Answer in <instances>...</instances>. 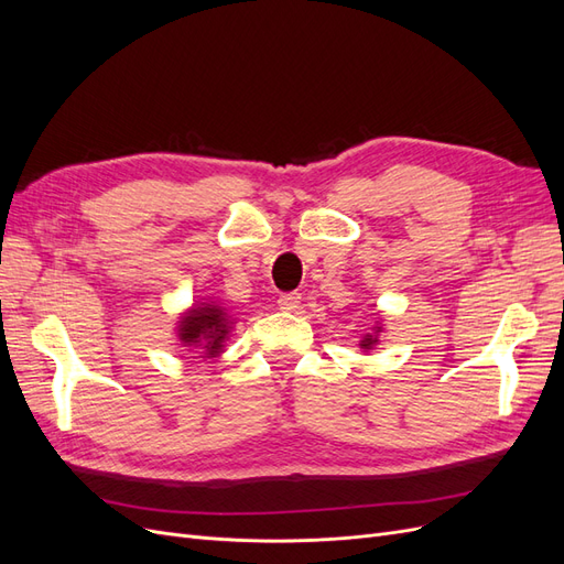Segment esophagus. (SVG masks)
Masks as SVG:
<instances>
[{
    "instance_id": "esophagus-1",
    "label": "esophagus",
    "mask_w": 564,
    "mask_h": 564,
    "mask_svg": "<svg viewBox=\"0 0 564 564\" xmlns=\"http://www.w3.org/2000/svg\"><path fill=\"white\" fill-rule=\"evenodd\" d=\"M278 305H280L282 311H289V313H292V311H296L299 305H301V294H296V292H292V294H282V296L278 299Z\"/></svg>"
}]
</instances>
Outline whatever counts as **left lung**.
Segmentation results:
<instances>
[{"label":"left lung","mask_w":564,"mask_h":564,"mask_svg":"<svg viewBox=\"0 0 564 564\" xmlns=\"http://www.w3.org/2000/svg\"><path fill=\"white\" fill-rule=\"evenodd\" d=\"M381 334H383V322L381 319H377V324H373V329L369 332V334H365L362 336V340L357 346L362 348V352H369V350H373L379 346V340H381Z\"/></svg>","instance_id":"8db88e82"}]
</instances>
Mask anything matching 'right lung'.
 Wrapping results in <instances>:
<instances>
[{"instance_id":"1","label":"right lung","mask_w":564,"mask_h":564,"mask_svg":"<svg viewBox=\"0 0 564 564\" xmlns=\"http://www.w3.org/2000/svg\"><path fill=\"white\" fill-rule=\"evenodd\" d=\"M235 327V317L216 299H202L181 313L176 322L178 346L195 360H216L226 350V340Z\"/></svg>"}]
</instances>
